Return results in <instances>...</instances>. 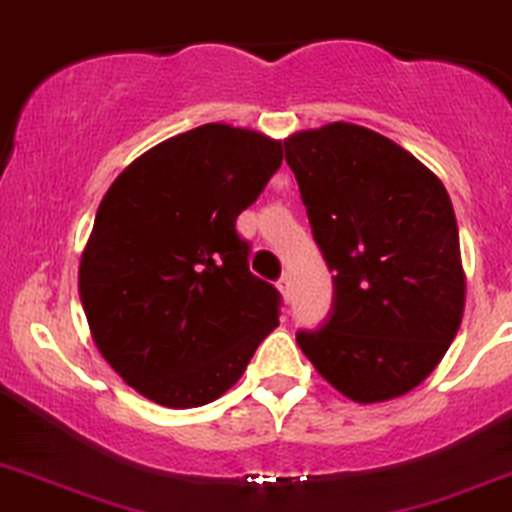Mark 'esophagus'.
I'll return each mask as SVG.
<instances>
[{
	"label": "esophagus",
	"instance_id": "obj_1",
	"mask_svg": "<svg viewBox=\"0 0 512 512\" xmlns=\"http://www.w3.org/2000/svg\"><path fill=\"white\" fill-rule=\"evenodd\" d=\"M277 290H280L282 300L290 302V295H292V282H290V275H282L280 282H277Z\"/></svg>",
	"mask_w": 512,
	"mask_h": 512
}]
</instances>
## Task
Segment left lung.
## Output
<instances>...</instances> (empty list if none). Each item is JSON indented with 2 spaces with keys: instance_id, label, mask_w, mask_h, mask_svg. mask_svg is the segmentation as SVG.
<instances>
[{
  "instance_id": "left-lung-1",
  "label": "left lung",
  "mask_w": 512,
  "mask_h": 512,
  "mask_svg": "<svg viewBox=\"0 0 512 512\" xmlns=\"http://www.w3.org/2000/svg\"><path fill=\"white\" fill-rule=\"evenodd\" d=\"M285 160L335 272L330 317L297 332V345L352 403L410 393L443 360L465 310L448 190L398 142L350 122L295 132Z\"/></svg>"
}]
</instances>
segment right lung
I'll return each mask as SVG.
<instances>
[{
  "instance_id": "add662e5",
  "label": "right lung",
  "mask_w": 512,
  "mask_h": 512,
  "mask_svg": "<svg viewBox=\"0 0 512 512\" xmlns=\"http://www.w3.org/2000/svg\"><path fill=\"white\" fill-rule=\"evenodd\" d=\"M280 165V140L202 124L137 157L99 202L79 300L104 360L152 403L217 400L280 325V295L235 230Z\"/></svg>"
}]
</instances>
